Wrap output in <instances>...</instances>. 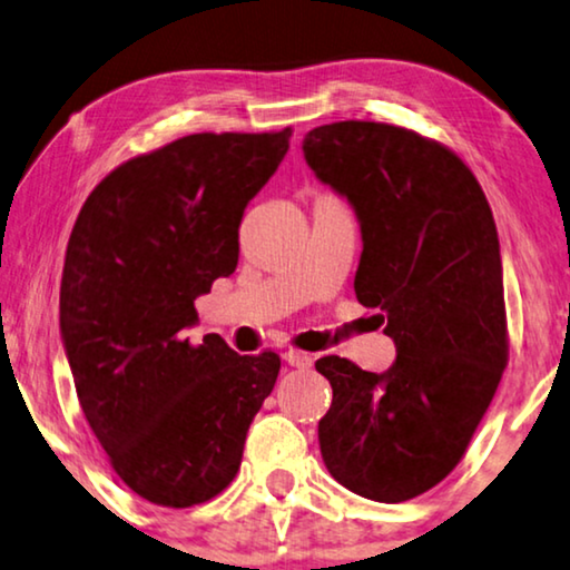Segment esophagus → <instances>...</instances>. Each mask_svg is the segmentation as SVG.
<instances>
[{
	"label": "esophagus",
	"instance_id": "1",
	"mask_svg": "<svg viewBox=\"0 0 570 570\" xmlns=\"http://www.w3.org/2000/svg\"><path fill=\"white\" fill-rule=\"evenodd\" d=\"M283 361L291 365V368H298V371H308L314 361H311L308 353H301V350H285L283 353Z\"/></svg>",
	"mask_w": 570,
	"mask_h": 570
}]
</instances>
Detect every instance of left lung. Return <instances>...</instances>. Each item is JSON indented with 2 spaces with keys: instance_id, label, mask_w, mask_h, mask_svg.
<instances>
[{
  "instance_id": "obj_1",
  "label": "left lung",
  "mask_w": 570,
  "mask_h": 570,
  "mask_svg": "<svg viewBox=\"0 0 570 570\" xmlns=\"http://www.w3.org/2000/svg\"><path fill=\"white\" fill-rule=\"evenodd\" d=\"M318 181L353 207L363 252L355 295L379 308L396 361L384 373L326 355L318 446L340 485L410 501L446 478L480 425L505 355L503 264L472 170L415 131L337 121L303 137Z\"/></svg>"
}]
</instances>
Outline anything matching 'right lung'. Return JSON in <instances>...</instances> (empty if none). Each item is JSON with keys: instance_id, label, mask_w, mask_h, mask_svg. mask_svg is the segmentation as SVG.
<instances>
[{"instance_id": "obj_1", "label": "right lung", "mask_w": 570, "mask_h": 570, "mask_svg": "<svg viewBox=\"0 0 570 570\" xmlns=\"http://www.w3.org/2000/svg\"><path fill=\"white\" fill-rule=\"evenodd\" d=\"M275 135H189L124 163L85 202L59 293L77 400L145 501L186 509L230 485L279 373L275 353L191 345L197 295L238 264V228L287 153Z\"/></svg>"}]
</instances>
